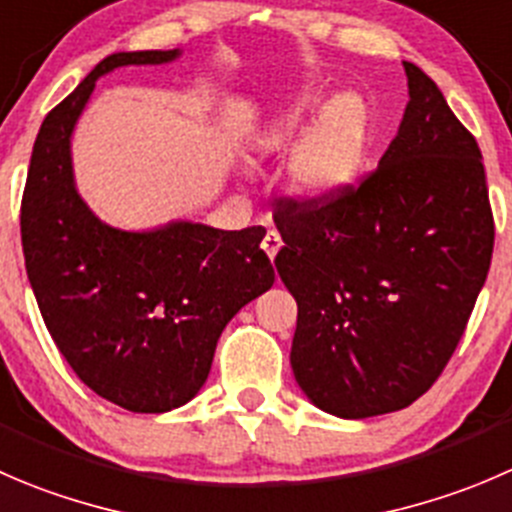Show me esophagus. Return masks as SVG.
I'll list each match as a JSON object with an SVG mask.
<instances>
[{
  "mask_svg": "<svg viewBox=\"0 0 512 512\" xmlns=\"http://www.w3.org/2000/svg\"><path fill=\"white\" fill-rule=\"evenodd\" d=\"M280 247H282L280 235H277V232H267L265 240H262V250H265V255L270 257V260H275V255L280 252Z\"/></svg>",
  "mask_w": 512,
  "mask_h": 512,
  "instance_id": "34e87169",
  "label": "esophagus"
}]
</instances>
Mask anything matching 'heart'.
<instances>
[{
	"label": "heart",
	"instance_id": "1",
	"mask_svg": "<svg viewBox=\"0 0 512 512\" xmlns=\"http://www.w3.org/2000/svg\"><path fill=\"white\" fill-rule=\"evenodd\" d=\"M370 145V112L355 94L322 102L302 89L272 109L250 137L257 160L292 155L287 165L292 195L305 205H330L355 187Z\"/></svg>",
	"mask_w": 512,
	"mask_h": 512
}]
</instances>
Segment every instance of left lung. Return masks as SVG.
Instances as JSON below:
<instances>
[{"instance_id": "left-lung-1", "label": "left lung", "mask_w": 512, "mask_h": 512, "mask_svg": "<svg viewBox=\"0 0 512 512\" xmlns=\"http://www.w3.org/2000/svg\"><path fill=\"white\" fill-rule=\"evenodd\" d=\"M410 102L377 170L330 205L280 200L277 275L297 302L290 365L345 420L413 405L463 337L493 257L483 155L438 84L403 62Z\"/></svg>"}]
</instances>
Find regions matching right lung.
Instances as JSON below:
<instances>
[{
  "mask_svg": "<svg viewBox=\"0 0 512 512\" xmlns=\"http://www.w3.org/2000/svg\"><path fill=\"white\" fill-rule=\"evenodd\" d=\"M180 57L182 49L104 57L44 117L22 197L24 265L54 345L89 390L132 413L190 403L227 322L275 282L262 227L172 220L122 230L79 195L72 135L97 79Z\"/></svg>",
  "mask_w": 512,
  "mask_h": 512,
  "instance_id": "right-lung-1",
  "label": "right lung"
}]
</instances>
